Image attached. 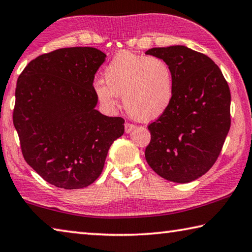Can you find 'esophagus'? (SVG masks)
Listing matches in <instances>:
<instances>
[{"instance_id": "34e87169", "label": "esophagus", "mask_w": 252, "mask_h": 252, "mask_svg": "<svg viewBox=\"0 0 252 252\" xmlns=\"http://www.w3.org/2000/svg\"><path fill=\"white\" fill-rule=\"evenodd\" d=\"M135 128V125L134 124H130V123H125V131L126 133H130L131 130Z\"/></svg>"}]
</instances>
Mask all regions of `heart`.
I'll use <instances>...</instances> for the list:
<instances>
[{
    "label": "heart",
    "instance_id": "1",
    "mask_svg": "<svg viewBox=\"0 0 252 252\" xmlns=\"http://www.w3.org/2000/svg\"><path fill=\"white\" fill-rule=\"evenodd\" d=\"M104 81L94 84L98 99L113 108L123 95L126 110L137 121H154L173 103L174 72L160 57L119 52L106 66Z\"/></svg>",
    "mask_w": 252,
    "mask_h": 252
}]
</instances>
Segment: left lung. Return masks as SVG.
Segmentation results:
<instances>
[{
    "label": "left lung",
    "mask_w": 252,
    "mask_h": 252,
    "mask_svg": "<svg viewBox=\"0 0 252 252\" xmlns=\"http://www.w3.org/2000/svg\"><path fill=\"white\" fill-rule=\"evenodd\" d=\"M175 77L170 107L148 125L145 158L169 182L185 184L205 175L217 160L230 129V90L221 70L202 53L183 45L154 47Z\"/></svg>",
    "instance_id": "left-lung-1"
}]
</instances>
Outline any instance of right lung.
I'll use <instances>...</instances> for the list:
<instances>
[{"label": "right lung", "instance_id": "right-lung-1", "mask_svg": "<svg viewBox=\"0 0 252 252\" xmlns=\"http://www.w3.org/2000/svg\"><path fill=\"white\" fill-rule=\"evenodd\" d=\"M105 57L94 47L60 48L31 61L17 79L13 124L22 154L55 187L94 183L125 130L124 118L95 109L93 82Z\"/></svg>", "mask_w": 252, "mask_h": 252}]
</instances>
